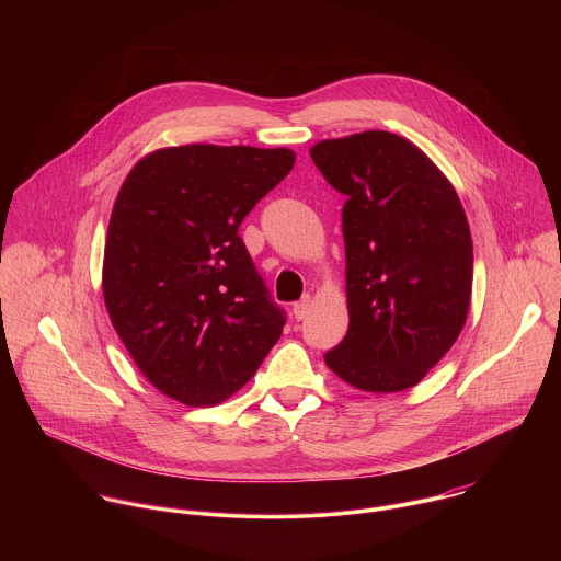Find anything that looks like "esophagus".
Here are the masks:
<instances>
[{"instance_id": "1", "label": "esophagus", "mask_w": 561, "mask_h": 561, "mask_svg": "<svg viewBox=\"0 0 561 561\" xmlns=\"http://www.w3.org/2000/svg\"><path fill=\"white\" fill-rule=\"evenodd\" d=\"M308 308H310V297H308V295H306L304 299H299V301L293 306V317L297 319V322L308 314Z\"/></svg>"}]
</instances>
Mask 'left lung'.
<instances>
[{
  "label": "left lung",
  "instance_id": "obj_1",
  "mask_svg": "<svg viewBox=\"0 0 561 561\" xmlns=\"http://www.w3.org/2000/svg\"><path fill=\"white\" fill-rule=\"evenodd\" d=\"M310 157L346 195L348 333L324 362L357 390H407L466 324L472 239L463 206L433 159L402 135L322 139Z\"/></svg>",
  "mask_w": 561,
  "mask_h": 561
}]
</instances>
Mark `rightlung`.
Segmentation results:
<instances>
[{
	"label": "right lung",
	"mask_w": 561,
	"mask_h": 561,
	"mask_svg": "<svg viewBox=\"0 0 561 561\" xmlns=\"http://www.w3.org/2000/svg\"><path fill=\"white\" fill-rule=\"evenodd\" d=\"M293 164L290 148L167 146L117 193L104 304L141 375L175 402H224L282 335L284 314L237 230Z\"/></svg>",
	"instance_id": "right-lung-1"
}]
</instances>
